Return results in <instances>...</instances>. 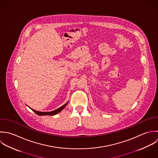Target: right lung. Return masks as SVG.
Instances as JSON below:
<instances>
[{"instance_id":"obj_1","label":"right lung","mask_w":158,"mask_h":158,"mask_svg":"<svg viewBox=\"0 0 158 158\" xmlns=\"http://www.w3.org/2000/svg\"><path fill=\"white\" fill-rule=\"evenodd\" d=\"M67 103H68V102H66V104H64L63 106H61L60 107H59V108L56 109L55 110L51 111V112H39V111H36V110H33V109H32L31 108V109H32V110H33L35 114H36L38 115H41V116H42V115H56V114L59 113L60 112H61V111L63 110V109L66 106Z\"/></svg>"}]
</instances>
